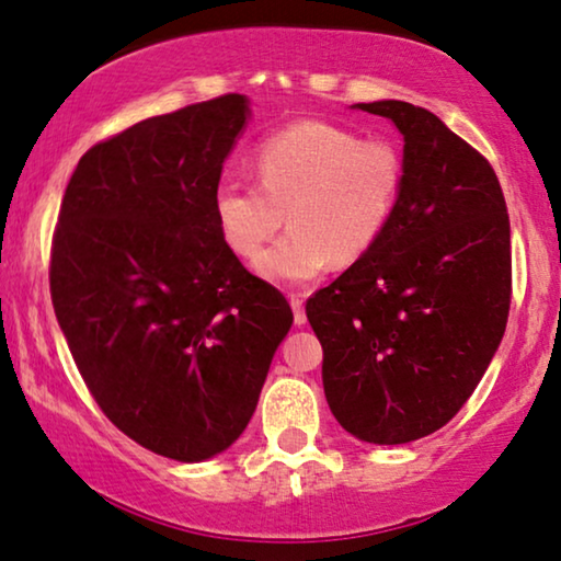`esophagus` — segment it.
I'll list each match as a JSON object with an SVG mask.
<instances>
[{
    "mask_svg": "<svg viewBox=\"0 0 561 561\" xmlns=\"http://www.w3.org/2000/svg\"><path fill=\"white\" fill-rule=\"evenodd\" d=\"M289 305L295 310V325H305L307 314H305V299L302 295H289Z\"/></svg>",
    "mask_w": 561,
    "mask_h": 561,
    "instance_id": "1",
    "label": "esophagus"
}]
</instances>
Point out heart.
I'll list each match as a JSON object with an SVG mask.
<instances>
[{
  "instance_id": "b5f03b06",
  "label": "heart",
  "mask_w": 561,
  "mask_h": 561,
  "mask_svg": "<svg viewBox=\"0 0 561 561\" xmlns=\"http://www.w3.org/2000/svg\"><path fill=\"white\" fill-rule=\"evenodd\" d=\"M254 168L259 183L220 180L213 216L226 247L256 262L287 209L293 228L259 262L264 277L282 284L318 279L333 259L353 264L366 256L389 228L407 178L393 141L318 119L264 137Z\"/></svg>"
}]
</instances>
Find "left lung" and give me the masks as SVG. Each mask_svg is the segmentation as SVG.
<instances>
[{"label": "left lung", "instance_id": "1", "mask_svg": "<svg viewBox=\"0 0 561 561\" xmlns=\"http://www.w3.org/2000/svg\"><path fill=\"white\" fill-rule=\"evenodd\" d=\"M404 134V191L376 247L307 299L341 427L374 445L460 412L506 333L511 224L491 162L427 108L358 104Z\"/></svg>", "mask_w": 561, "mask_h": 561}]
</instances>
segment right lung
I'll use <instances>...</instances> for the list:
<instances>
[{
  "mask_svg": "<svg viewBox=\"0 0 561 561\" xmlns=\"http://www.w3.org/2000/svg\"><path fill=\"white\" fill-rule=\"evenodd\" d=\"M247 114L226 93L93 145L53 233L55 318L91 397L126 437L180 462L239 439L295 320L213 216Z\"/></svg>",
  "mask_w": 561,
  "mask_h": 561,
  "instance_id": "right-lung-1",
  "label": "right lung"
}]
</instances>
